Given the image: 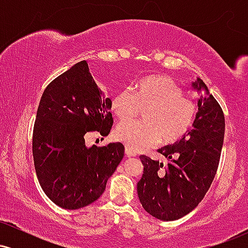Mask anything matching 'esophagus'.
<instances>
[{
    "instance_id": "34e87169",
    "label": "esophagus",
    "mask_w": 248,
    "mask_h": 248,
    "mask_svg": "<svg viewBox=\"0 0 248 248\" xmlns=\"http://www.w3.org/2000/svg\"><path fill=\"white\" fill-rule=\"evenodd\" d=\"M124 153H126V155L129 156V157H130V156H133V157H134V156H136V153L134 152V150L130 149V148H128V147H126V149H124Z\"/></svg>"
}]
</instances>
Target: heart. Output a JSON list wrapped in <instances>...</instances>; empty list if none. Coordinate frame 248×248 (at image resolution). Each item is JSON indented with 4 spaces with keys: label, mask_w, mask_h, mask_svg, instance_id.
<instances>
[{
    "label": "heart",
    "mask_w": 248,
    "mask_h": 248,
    "mask_svg": "<svg viewBox=\"0 0 248 248\" xmlns=\"http://www.w3.org/2000/svg\"><path fill=\"white\" fill-rule=\"evenodd\" d=\"M143 122L126 121L118 124L115 136L132 150L157 144L173 143L189 132L197 115V106L183 95L177 82L167 76H149L130 90L113 96L110 109L120 120H130L140 108Z\"/></svg>",
    "instance_id": "b5f03b06"
}]
</instances>
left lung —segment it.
I'll list each match as a JSON object with an SVG mask.
<instances>
[{
    "instance_id": "8db88e82",
    "label": "left lung",
    "mask_w": 248,
    "mask_h": 248,
    "mask_svg": "<svg viewBox=\"0 0 248 248\" xmlns=\"http://www.w3.org/2000/svg\"><path fill=\"white\" fill-rule=\"evenodd\" d=\"M198 112L192 129L173 144L158 149L168 162L141 155L143 173L138 182L142 206L160 220H176L191 212L204 198L217 172L225 134L221 107L201 78Z\"/></svg>"
}]
</instances>
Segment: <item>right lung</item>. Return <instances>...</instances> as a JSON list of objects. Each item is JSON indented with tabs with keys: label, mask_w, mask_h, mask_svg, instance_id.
Wrapping results in <instances>:
<instances>
[{
	"label": "right lung",
	"mask_w": 248,
	"mask_h": 248,
	"mask_svg": "<svg viewBox=\"0 0 248 248\" xmlns=\"http://www.w3.org/2000/svg\"><path fill=\"white\" fill-rule=\"evenodd\" d=\"M110 99L95 84L86 61L51 81L37 109L32 155L43 191L56 205L77 210L95 202L124 157L120 142L87 147L85 134H109Z\"/></svg>",
	"instance_id": "obj_1"
}]
</instances>
